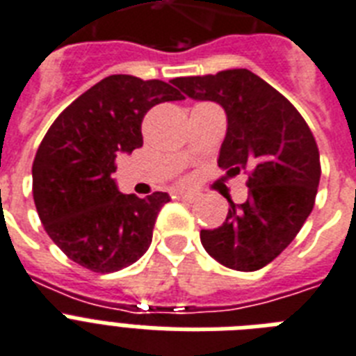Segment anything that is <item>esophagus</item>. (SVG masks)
I'll list each match as a JSON object with an SVG mask.
<instances>
[{"instance_id":"obj_1","label":"esophagus","mask_w":356,"mask_h":356,"mask_svg":"<svg viewBox=\"0 0 356 356\" xmlns=\"http://www.w3.org/2000/svg\"><path fill=\"white\" fill-rule=\"evenodd\" d=\"M175 197L181 199V201H186V203H193V201H197L199 195L197 193H186V192H179L175 193Z\"/></svg>"}]
</instances>
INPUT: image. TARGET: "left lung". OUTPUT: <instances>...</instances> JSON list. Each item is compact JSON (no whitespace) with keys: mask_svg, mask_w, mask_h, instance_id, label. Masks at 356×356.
Segmentation results:
<instances>
[{"mask_svg":"<svg viewBox=\"0 0 356 356\" xmlns=\"http://www.w3.org/2000/svg\"><path fill=\"white\" fill-rule=\"evenodd\" d=\"M172 83L190 98L223 106L228 126L219 168L248 172L247 201L228 199L225 223L201 230V243L225 267L258 270L291 245L314 207L322 168L313 131L287 98L248 69Z\"/></svg>","mask_w":356,"mask_h":356,"instance_id":"left-lung-1","label":"left lung"}]
</instances>
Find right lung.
<instances>
[{"mask_svg": "<svg viewBox=\"0 0 356 356\" xmlns=\"http://www.w3.org/2000/svg\"><path fill=\"white\" fill-rule=\"evenodd\" d=\"M183 98L163 80L111 74L58 115L34 157L33 197L45 232L69 259L108 274L148 250L168 193H120L115 159L143 146V118L153 106Z\"/></svg>", "mask_w": 356, "mask_h": 356, "instance_id": "add662e5", "label": "right lung"}]
</instances>
